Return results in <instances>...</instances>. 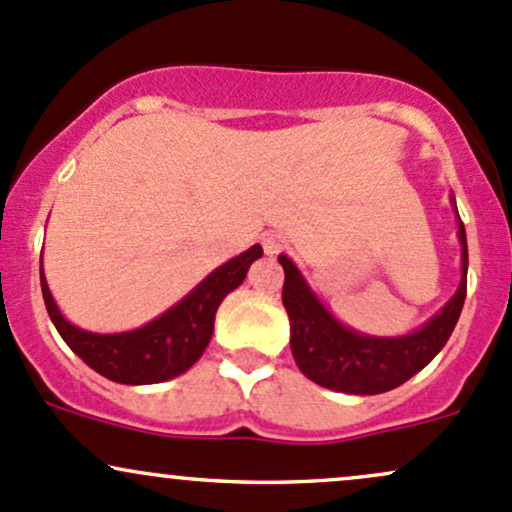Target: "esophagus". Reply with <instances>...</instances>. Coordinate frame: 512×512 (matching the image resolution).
Here are the masks:
<instances>
[{
    "mask_svg": "<svg viewBox=\"0 0 512 512\" xmlns=\"http://www.w3.org/2000/svg\"><path fill=\"white\" fill-rule=\"evenodd\" d=\"M262 247H265V252L269 257L279 255V252L284 250V238L282 235H267V238H262Z\"/></svg>",
    "mask_w": 512,
    "mask_h": 512,
    "instance_id": "obj_1",
    "label": "esophagus"
}]
</instances>
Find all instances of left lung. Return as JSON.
<instances>
[{
  "label": "left lung",
  "instance_id": "1",
  "mask_svg": "<svg viewBox=\"0 0 512 512\" xmlns=\"http://www.w3.org/2000/svg\"><path fill=\"white\" fill-rule=\"evenodd\" d=\"M454 216H457V240L462 245V279L457 291L428 323L413 333L379 338V335L359 333L333 316L320 296L311 289L294 260L279 255L284 267L282 301L289 313L291 325V355L303 374L318 386L355 396H374L401 386L420 369L428 367L437 352L445 347L457 325L466 299V230L459 218L454 194L449 196Z\"/></svg>",
  "mask_w": 512,
  "mask_h": 512
}]
</instances>
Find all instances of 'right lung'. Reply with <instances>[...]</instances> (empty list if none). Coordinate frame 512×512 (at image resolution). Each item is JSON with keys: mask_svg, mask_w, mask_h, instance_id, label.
<instances>
[{"mask_svg": "<svg viewBox=\"0 0 512 512\" xmlns=\"http://www.w3.org/2000/svg\"><path fill=\"white\" fill-rule=\"evenodd\" d=\"M260 257V245H252L250 250L230 257L221 267L213 269L209 277L201 279L182 301L140 328L123 330V333H92L70 323L50 294L41 265L43 301L60 338L94 372L116 384H162L187 372L204 355L211 342L218 306L230 291L243 284L247 269Z\"/></svg>", "mask_w": 512, "mask_h": 512, "instance_id": "obj_1", "label": "right lung"}]
</instances>
